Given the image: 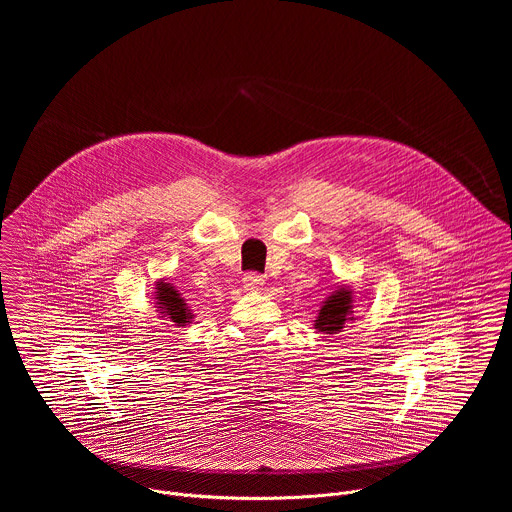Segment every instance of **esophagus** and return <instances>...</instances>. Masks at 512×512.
<instances>
[{"label": "esophagus", "mask_w": 512, "mask_h": 512, "mask_svg": "<svg viewBox=\"0 0 512 512\" xmlns=\"http://www.w3.org/2000/svg\"><path fill=\"white\" fill-rule=\"evenodd\" d=\"M243 283H245V289H247V291H259V289L263 287L265 279H263L261 275H257V273H247V275L243 277Z\"/></svg>", "instance_id": "esophagus-1"}]
</instances>
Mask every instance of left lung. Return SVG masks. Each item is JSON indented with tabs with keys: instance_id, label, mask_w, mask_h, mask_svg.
<instances>
[{
	"instance_id": "obj_1",
	"label": "left lung",
	"mask_w": 512,
	"mask_h": 512,
	"mask_svg": "<svg viewBox=\"0 0 512 512\" xmlns=\"http://www.w3.org/2000/svg\"><path fill=\"white\" fill-rule=\"evenodd\" d=\"M354 320V296L350 285H338L322 304L314 328L322 334H338L344 324Z\"/></svg>"
}]
</instances>
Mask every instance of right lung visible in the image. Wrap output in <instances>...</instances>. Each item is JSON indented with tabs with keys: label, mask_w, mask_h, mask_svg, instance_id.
<instances>
[{
	"label": "right lung",
	"mask_w": 512,
	"mask_h": 512,
	"mask_svg": "<svg viewBox=\"0 0 512 512\" xmlns=\"http://www.w3.org/2000/svg\"><path fill=\"white\" fill-rule=\"evenodd\" d=\"M154 300H156V312L160 314V318H168L170 322H174L176 326H186L192 322L194 314L188 308V304L184 302L182 294H178V289L168 283L166 279H160L156 283V291H154Z\"/></svg>",
	"instance_id": "right-lung-1"
}]
</instances>
